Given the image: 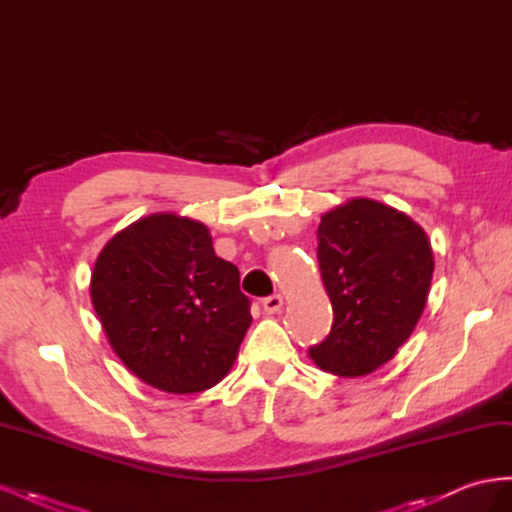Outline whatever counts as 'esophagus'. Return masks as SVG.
Returning <instances> with one entry per match:
<instances>
[{
	"label": "esophagus",
	"mask_w": 512,
	"mask_h": 512,
	"mask_svg": "<svg viewBox=\"0 0 512 512\" xmlns=\"http://www.w3.org/2000/svg\"><path fill=\"white\" fill-rule=\"evenodd\" d=\"M282 307H284L282 294H271V297H267L265 301H262V309H265L267 314H277Z\"/></svg>",
	"instance_id": "esophagus-1"
}]
</instances>
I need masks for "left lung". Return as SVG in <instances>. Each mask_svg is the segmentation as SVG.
<instances>
[{
	"label": "left lung",
	"mask_w": 512,
	"mask_h": 512,
	"mask_svg": "<svg viewBox=\"0 0 512 512\" xmlns=\"http://www.w3.org/2000/svg\"><path fill=\"white\" fill-rule=\"evenodd\" d=\"M316 237L335 318L309 356L329 374L367 376L393 359L423 316L433 277L427 232L395 207L350 198L322 213Z\"/></svg>",
	"instance_id": "left-lung-1"
}]
</instances>
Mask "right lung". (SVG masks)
Segmentation results:
<instances>
[{
	"label": "right lung",
	"mask_w": 512,
	"mask_h": 512,
	"mask_svg": "<svg viewBox=\"0 0 512 512\" xmlns=\"http://www.w3.org/2000/svg\"><path fill=\"white\" fill-rule=\"evenodd\" d=\"M108 344L153 389L188 395L226 378L252 324L239 269L209 228L151 213L106 241L89 282Z\"/></svg>",
	"instance_id": "1"
}]
</instances>
